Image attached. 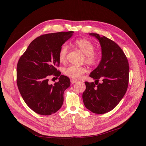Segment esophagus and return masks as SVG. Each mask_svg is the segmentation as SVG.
Returning <instances> with one entry per match:
<instances>
[{"mask_svg":"<svg viewBox=\"0 0 146 146\" xmlns=\"http://www.w3.org/2000/svg\"><path fill=\"white\" fill-rule=\"evenodd\" d=\"M70 82H71V83H72V84H74V83L78 82V80L72 79H70Z\"/></svg>","mask_w":146,"mask_h":146,"instance_id":"esophagus-1","label":"esophagus"}]
</instances>
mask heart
I'll return each instance as SVG.
<instances>
[{
  "mask_svg": "<svg viewBox=\"0 0 146 146\" xmlns=\"http://www.w3.org/2000/svg\"><path fill=\"white\" fill-rule=\"evenodd\" d=\"M74 45L85 54V63L90 66H95L99 62L100 54L95 51V45L85 38H80L74 41ZM68 52V47L66 44L61 46L58 52V60L60 63H64ZM85 67L71 65L63 69L64 74L73 79H79L86 72Z\"/></svg>",
  "mask_w": 146,
  "mask_h": 146,
  "instance_id": "heart-1",
  "label": "heart"
}]
</instances>
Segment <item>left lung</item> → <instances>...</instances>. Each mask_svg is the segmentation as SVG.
<instances>
[{"mask_svg": "<svg viewBox=\"0 0 146 146\" xmlns=\"http://www.w3.org/2000/svg\"><path fill=\"white\" fill-rule=\"evenodd\" d=\"M100 42L102 58L89 75L96 80L85 82L86 90L82 98L86 108L95 113L103 114L112 110L126 93L129 81V64L119 45L105 36L90 33ZM99 79L102 83L99 84ZM97 83L96 84V83Z\"/></svg>", "mask_w": 146, "mask_h": 146, "instance_id": "8db88e82", "label": "left lung"}]
</instances>
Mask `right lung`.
I'll list each match as a JSON object with an SVG mask.
<instances>
[{"instance_id": "add662e5", "label": "right lung", "mask_w": 146, "mask_h": 146, "mask_svg": "<svg viewBox=\"0 0 146 146\" xmlns=\"http://www.w3.org/2000/svg\"><path fill=\"white\" fill-rule=\"evenodd\" d=\"M73 31L42 35L30 43L20 57L17 70V82L26 104L35 112L50 115L58 111L63 104L64 90L70 85L68 77L60 75L58 52L61 46L70 38ZM52 75L59 80L48 83Z\"/></svg>"}]
</instances>
